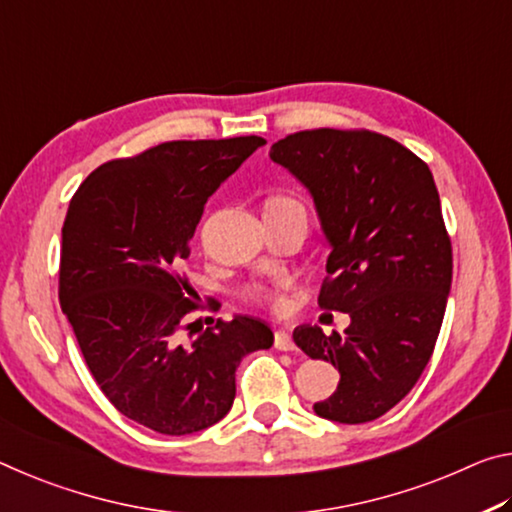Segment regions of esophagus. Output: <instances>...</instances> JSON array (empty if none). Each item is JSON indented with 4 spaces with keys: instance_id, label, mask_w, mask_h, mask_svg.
Here are the masks:
<instances>
[{
    "instance_id": "obj_1",
    "label": "esophagus",
    "mask_w": 512,
    "mask_h": 512,
    "mask_svg": "<svg viewBox=\"0 0 512 512\" xmlns=\"http://www.w3.org/2000/svg\"><path fill=\"white\" fill-rule=\"evenodd\" d=\"M274 347L279 351H292L295 349V340H292V335L286 329H279L274 333Z\"/></svg>"
}]
</instances>
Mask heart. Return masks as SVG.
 <instances>
[{
	"label": "heart",
	"mask_w": 512,
	"mask_h": 512,
	"mask_svg": "<svg viewBox=\"0 0 512 512\" xmlns=\"http://www.w3.org/2000/svg\"><path fill=\"white\" fill-rule=\"evenodd\" d=\"M279 288H283V283H281ZM261 297H263V299H267V301H272L274 306H279V304H281V297H279V292H276V290H274V292H263Z\"/></svg>",
	"instance_id": "heart-1"
}]
</instances>
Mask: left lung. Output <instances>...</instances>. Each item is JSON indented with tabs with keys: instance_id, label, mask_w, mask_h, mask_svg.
I'll return each instance as SVG.
<instances>
[{
	"instance_id": "obj_1",
	"label": "left lung",
	"mask_w": 512,
	"mask_h": 512,
	"mask_svg": "<svg viewBox=\"0 0 512 512\" xmlns=\"http://www.w3.org/2000/svg\"><path fill=\"white\" fill-rule=\"evenodd\" d=\"M270 158L308 190L331 254L326 311L349 313L345 335L301 324L306 356L340 383L313 410L365 424L404 399L429 365L451 290V242L429 165L372 131L315 129L274 142Z\"/></svg>"
}]
</instances>
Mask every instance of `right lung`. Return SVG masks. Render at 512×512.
Masks as SVG:
<instances>
[{
	"label": "right lung",
	"mask_w": 512,
	"mask_h": 512,
	"mask_svg": "<svg viewBox=\"0 0 512 512\" xmlns=\"http://www.w3.org/2000/svg\"><path fill=\"white\" fill-rule=\"evenodd\" d=\"M263 145L258 136L163 142L97 167L67 206L61 308L108 401L156 433L220 422L236 399L240 360L274 342L249 315L179 342L183 317L197 308L179 270L204 204Z\"/></svg>",
	"instance_id": "obj_1"
}]
</instances>
